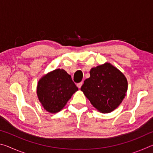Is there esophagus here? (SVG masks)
Returning <instances> with one entry per match:
<instances>
[{"mask_svg":"<svg viewBox=\"0 0 153 153\" xmlns=\"http://www.w3.org/2000/svg\"><path fill=\"white\" fill-rule=\"evenodd\" d=\"M82 84H83V82H79V83H78V84H77V86L79 88H80L82 87Z\"/></svg>","mask_w":153,"mask_h":153,"instance_id":"1","label":"esophagus"}]
</instances>
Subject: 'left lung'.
I'll return each instance as SVG.
<instances>
[{
  "label": "left lung",
  "instance_id": "8db88e82",
  "mask_svg": "<svg viewBox=\"0 0 153 153\" xmlns=\"http://www.w3.org/2000/svg\"><path fill=\"white\" fill-rule=\"evenodd\" d=\"M90 74V77L84 82L81 90L99 112H112L126 95L128 80L126 76L110 63L93 67Z\"/></svg>",
  "mask_w": 153,
  "mask_h": 153
}]
</instances>
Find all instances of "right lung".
Listing matches in <instances>:
<instances>
[{
	"label": "right lung",
	"mask_w": 153,
	"mask_h": 153,
	"mask_svg": "<svg viewBox=\"0 0 153 153\" xmlns=\"http://www.w3.org/2000/svg\"><path fill=\"white\" fill-rule=\"evenodd\" d=\"M77 90L70 75L63 69H56L39 79L36 93L44 108L51 113H56L63 109Z\"/></svg>",
	"instance_id": "obj_1"
}]
</instances>
